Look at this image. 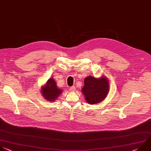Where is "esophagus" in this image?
Returning a JSON list of instances; mask_svg holds the SVG:
<instances>
[{
    "label": "esophagus",
    "instance_id": "1",
    "mask_svg": "<svg viewBox=\"0 0 151 151\" xmlns=\"http://www.w3.org/2000/svg\"><path fill=\"white\" fill-rule=\"evenodd\" d=\"M75 89H76V88H75V86H71V87L69 88L70 91H74Z\"/></svg>",
    "mask_w": 151,
    "mask_h": 151
}]
</instances>
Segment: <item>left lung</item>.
Listing matches in <instances>:
<instances>
[{
    "label": "left lung",
    "instance_id": "left-lung-1",
    "mask_svg": "<svg viewBox=\"0 0 151 151\" xmlns=\"http://www.w3.org/2000/svg\"><path fill=\"white\" fill-rule=\"evenodd\" d=\"M84 84L82 91L89 104H95L101 102L108 93L109 83L106 77L96 79L91 76H87Z\"/></svg>",
    "mask_w": 151,
    "mask_h": 151
}]
</instances>
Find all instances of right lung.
Instances as JSON below:
<instances>
[{
  "mask_svg": "<svg viewBox=\"0 0 151 151\" xmlns=\"http://www.w3.org/2000/svg\"><path fill=\"white\" fill-rule=\"evenodd\" d=\"M62 90L57 87L56 83L54 79H49L46 83V85L43 86L41 89L42 96L48 101H53L58 98L61 94Z\"/></svg>",
  "mask_w": 151,
  "mask_h": 151,
  "instance_id": "obj_1",
  "label": "right lung"
}]
</instances>
